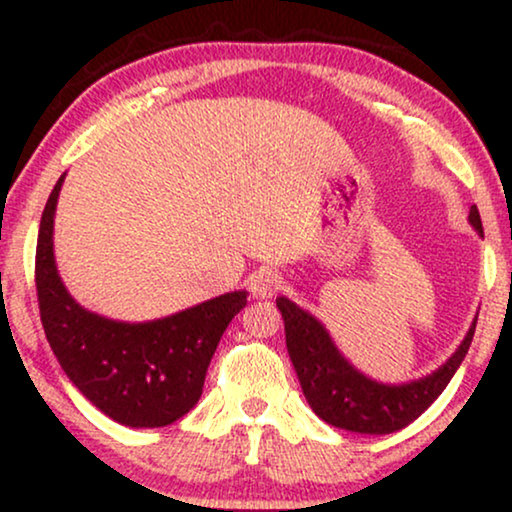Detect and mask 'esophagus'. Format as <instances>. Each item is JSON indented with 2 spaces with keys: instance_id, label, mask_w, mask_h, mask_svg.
Returning a JSON list of instances; mask_svg holds the SVG:
<instances>
[{
  "instance_id": "obj_1",
  "label": "esophagus",
  "mask_w": 512,
  "mask_h": 512,
  "mask_svg": "<svg viewBox=\"0 0 512 512\" xmlns=\"http://www.w3.org/2000/svg\"><path fill=\"white\" fill-rule=\"evenodd\" d=\"M279 284H282V279H279L277 272L258 270L249 279V291L254 298H272L277 293Z\"/></svg>"
}]
</instances>
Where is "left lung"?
<instances>
[{"instance_id": "8db88e82", "label": "left lung", "mask_w": 512, "mask_h": 512, "mask_svg": "<svg viewBox=\"0 0 512 512\" xmlns=\"http://www.w3.org/2000/svg\"><path fill=\"white\" fill-rule=\"evenodd\" d=\"M468 221L482 237V221L475 205ZM277 307L284 317L286 349L310 408L326 424L370 436L405 429L443 394L464 361L478 324L475 317L457 352L431 375L405 384H382L359 373L340 354L317 317L284 296L277 298Z\"/></svg>"}]
</instances>
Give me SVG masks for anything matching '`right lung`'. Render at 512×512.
I'll return each mask as SVG.
<instances>
[{"instance_id": "add662e5", "label": "right lung", "mask_w": 512, "mask_h": 512, "mask_svg": "<svg viewBox=\"0 0 512 512\" xmlns=\"http://www.w3.org/2000/svg\"><path fill=\"white\" fill-rule=\"evenodd\" d=\"M65 174L41 214L37 282L41 324L76 389L104 415L132 429L177 422L200 401L223 331L247 305V291L188 307L170 317L128 324L83 310L62 284L53 256V219Z\"/></svg>"}]
</instances>
